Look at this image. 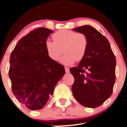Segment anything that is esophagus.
<instances>
[{
	"mask_svg": "<svg viewBox=\"0 0 127 127\" xmlns=\"http://www.w3.org/2000/svg\"><path fill=\"white\" fill-rule=\"evenodd\" d=\"M65 71H66V73H69V71H70V70H69V68L68 67H65Z\"/></svg>",
	"mask_w": 127,
	"mask_h": 127,
	"instance_id": "obj_1",
	"label": "esophagus"
}]
</instances>
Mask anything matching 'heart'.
<instances>
[{
  "label": "heart",
  "mask_w": 127,
  "mask_h": 127,
  "mask_svg": "<svg viewBox=\"0 0 127 127\" xmlns=\"http://www.w3.org/2000/svg\"><path fill=\"white\" fill-rule=\"evenodd\" d=\"M52 37L54 41H47L45 46L49 57L53 61H58L63 51L65 55L61 62L64 65L81 61L86 55L88 40L84 33L63 29L53 34Z\"/></svg>",
  "instance_id": "b5f03b06"
}]
</instances>
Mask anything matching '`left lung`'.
<instances>
[{"label":"left lung","instance_id":"1","mask_svg":"<svg viewBox=\"0 0 127 127\" xmlns=\"http://www.w3.org/2000/svg\"><path fill=\"white\" fill-rule=\"evenodd\" d=\"M87 36L88 46L76 67L70 68L75 78L72 92L82 106L95 108L111 96L115 81L116 59L107 39L90 25L73 29Z\"/></svg>","mask_w":127,"mask_h":127}]
</instances>
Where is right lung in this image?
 <instances>
[{
	"label": "right lung",
	"instance_id": "right-lung-1",
	"mask_svg": "<svg viewBox=\"0 0 127 127\" xmlns=\"http://www.w3.org/2000/svg\"><path fill=\"white\" fill-rule=\"evenodd\" d=\"M54 31L38 28L20 39L10 59L12 90L20 102L30 110L46 104L54 90L65 73L63 65L49 57L46 42Z\"/></svg>",
	"mask_w": 127,
	"mask_h": 127
}]
</instances>
